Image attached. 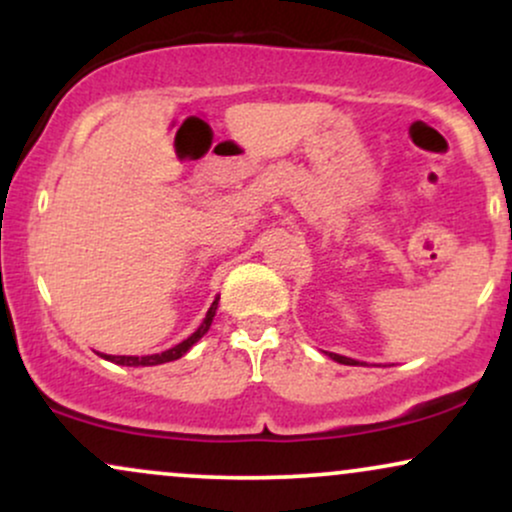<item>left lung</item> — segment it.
Masks as SVG:
<instances>
[{
  "label": "left lung",
  "mask_w": 512,
  "mask_h": 512,
  "mask_svg": "<svg viewBox=\"0 0 512 512\" xmlns=\"http://www.w3.org/2000/svg\"><path fill=\"white\" fill-rule=\"evenodd\" d=\"M330 356L337 363H344V366H358V361H354V358H346V356H339V354H330Z\"/></svg>",
  "instance_id": "left-lung-1"
}]
</instances>
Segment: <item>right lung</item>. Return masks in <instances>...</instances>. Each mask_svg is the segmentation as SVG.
Listing matches in <instances>:
<instances>
[{"label":"right lung","instance_id":"obj_1","mask_svg":"<svg viewBox=\"0 0 512 512\" xmlns=\"http://www.w3.org/2000/svg\"><path fill=\"white\" fill-rule=\"evenodd\" d=\"M216 308H219V298H216V301L211 303V308L207 310V317H204V320H202V325H199L197 330L190 334V337L182 339L180 344H175L173 349L161 351V354H151V356H110V354H101V356L105 358V361L117 363V366H134V368H137V366H158V363L178 361L180 356H185L187 351H190L192 346H195L199 339H202L204 334L209 332L211 320H214V315H216Z\"/></svg>","mask_w":512,"mask_h":512}]
</instances>
